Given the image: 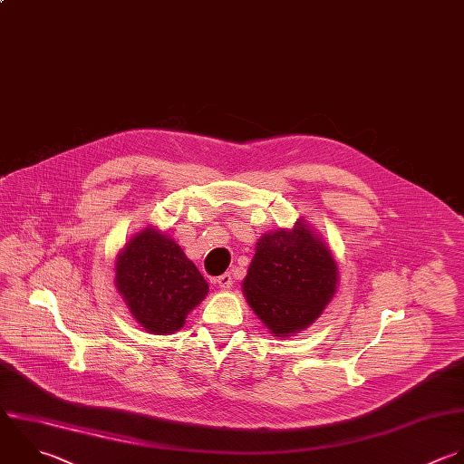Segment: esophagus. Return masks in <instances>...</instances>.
I'll return each instance as SVG.
<instances>
[{
  "instance_id": "obj_1",
  "label": "esophagus",
  "mask_w": 464,
  "mask_h": 464,
  "mask_svg": "<svg viewBox=\"0 0 464 464\" xmlns=\"http://www.w3.org/2000/svg\"><path fill=\"white\" fill-rule=\"evenodd\" d=\"M216 285L221 286V288H230L234 285L232 281V276L227 272V274H221L219 277H216Z\"/></svg>"
}]
</instances>
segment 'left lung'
<instances>
[{
	"label": "left lung",
	"mask_w": 464,
	"mask_h": 464,
	"mask_svg": "<svg viewBox=\"0 0 464 464\" xmlns=\"http://www.w3.org/2000/svg\"><path fill=\"white\" fill-rule=\"evenodd\" d=\"M337 288L335 261L304 223L265 234L257 245L243 292L248 304L277 337L306 328Z\"/></svg>",
	"instance_id": "left-lung-1"
}]
</instances>
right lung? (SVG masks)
<instances>
[{
	"label": "right lung",
	"instance_id": "1",
	"mask_svg": "<svg viewBox=\"0 0 464 464\" xmlns=\"http://www.w3.org/2000/svg\"><path fill=\"white\" fill-rule=\"evenodd\" d=\"M116 286L140 324L150 334H172L208 292L198 266L169 236L147 228L116 261Z\"/></svg>",
	"mask_w": 464,
	"mask_h": 464
}]
</instances>
